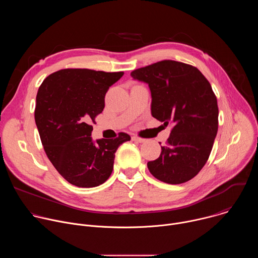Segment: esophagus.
Here are the masks:
<instances>
[{"label":"esophagus","instance_id":"esophagus-1","mask_svg":"<svg viewBox=\"0 0 258 258\" xmlns=\"http://www.w3.org/2000/svg\"><path fill=\"white\" fill-rule=\"evenodd\" d=\"M132 140H133L134 142H137V143H144V142L146 141L145 139L140 138V137H137V136H134V137L132 138Z\"/></svg>","mask_w":258,"mask_h":258}]
</instances>
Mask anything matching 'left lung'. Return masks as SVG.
Here are the masks:
<instances>
[{"instance_id":"obj_1","label":"left lung","mask_w":258,"mask_h":258,"mask_svg":"<svg viewBox=\"0 0 258 258\" xmlns=\"http://www.w3.org/2000/svg\"><path fill=\"white\" fill-rule=\"evenodd\" d=\"M149 85L151 114L172 123L160 156L147 163L157 179L170 185L190 180L205 165L218 130L215 94L201 71L190 64L163 60L132 71Z\"/></svg>"}]
</instances>
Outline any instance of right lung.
<instances>
[{"mask_svg": "<svg viewBox=\"0 0 258 258\" xmlns=\"http://www.w3.org/2000/svg\"><path fill=\"white\" fill-rule=\"evenodd\" d=\"M122 76V71L66 68L47 77L39 88L35 124L48 158L71 185L93 188L105 182L118 147L131 140L125 133L96 143L91 137L109 87Z\"/></svg>", "mask_w": 258, "mask_h": 258, "instance_id": "add662e5", "label": "right lung"}]
</instances>
